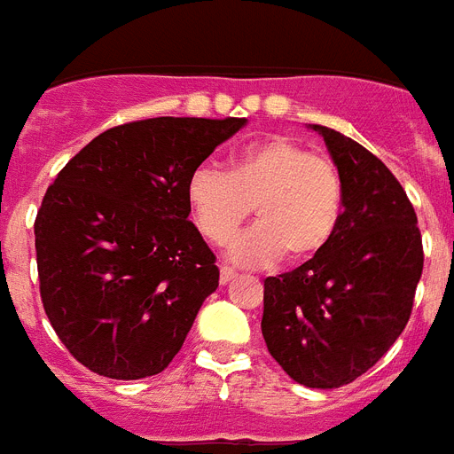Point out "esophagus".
Masks as SVG:
<instances>
[{"mask_svg":"<svg viewBox=\"0 0 454 454\" xmlns=\"http://www.w3.org/2000/svg\"><path fill=\"white\" fill-rule=\"evenodd\" d=\"M233 279H235V270L221 268V272H219V281H221V284H228V281H233Z\"/></svg>","mask_w":454,"mask_h":454,"instance_id":"34e87169","label":"esophagus"}]
</instances>
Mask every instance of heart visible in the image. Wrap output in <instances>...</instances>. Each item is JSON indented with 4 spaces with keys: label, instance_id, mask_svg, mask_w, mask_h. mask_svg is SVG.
<instances>
[{
    "label": "heart",
    "instance_id": "1",
    "mask_svg": "<svg viewBox=\"0 0 454 454\" xmlns=\"http://www.w3.org/2000/svg\"><path fill=\"white\" fill-rule=\"evenodd\" d=\"M186 200L198 231L215 245L233 238L251 209L258 223L235 238L228 258L238 265H268L318 256L344 215V180L325 154L309 152L291 136H268L242 145L228 170L198 166L186 182Z\"/></svg>",
    "mask_w": 454,
    "mask_h": 454
}]
</instances>
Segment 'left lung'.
Segmentation results:
<instances>
[{
    "instance_id": "left-lung-1",
    "label": "left lung",
    "mask_w": 454,
    "mask_h": 454,
    "mask_svg": "<svg viewBox=\"0 0 454 454\" xmlns=\"http://www.w3.org/2000/svg\"><path fill=\"white\" fill-rule=\"evenodd\" d=\"M344 180L333 242L293 272L265 279L261 330L270 356L300 386H346L386 356L409 323L422 238L387 166L334 129L311 124Z\"/></svg>"
}]
</instances>
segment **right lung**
<instances>
[{
    "instance_id": "right-lung-1",
    "label": "right lung",
    "mask_w": 454,
    "mask_h": 454,
    "mask_svg": "<svg viewBox=\"0 0 454 454\" xmlns=\"http://www.w3.org/2000/svg\"><path fill=\"white\" fill-rule=\"evenodd\" d=\"M245 117L108 129L59 170L34 221L41 300L68 353L117 380L154 376L219 286L189 221V175Z\"/></svg>"
}]
</instances>
